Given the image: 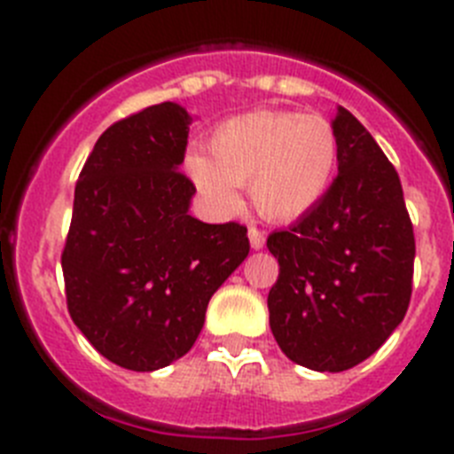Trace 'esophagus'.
Listing matches in <instances>:
<instances>
[{
  "label": "esophagus",
  "instance_id": "esophagus-1",
  "mask_svg": "<svg viewBox=\"0 0 454 454\" xmlns=\"http://www.w3.org/2000/svg\"><path fill=\"white\" fill-rule=\"evenodd\" d=\"M247 239H250V246L252 250H262L266 246V234L262 230H256V227H250L247 230Z\"/></svg>",
  "mask_w": 454,
  "mask_h": 454
}]
</instances>
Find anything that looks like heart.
<instances>
[{"label": "heart", "instance_id": "obj_1", "mask_svg": "<svg viewBox=\"0 0 454 454\" xmlns=\"http://www.w3.org/2000/svg\"><path fill=\"white\" fill-rule=\"evenodd\" d=\"M339 163V136L323 115L252 111L224 120L208 138V156L191 152L186 172L218 214L240 208L239 186L275 223L298 220L330 191Z\"/></svg>", "mask_w": 454, "mask_h": 454}]
</instances>
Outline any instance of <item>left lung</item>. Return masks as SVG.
<instances>
[{"instance_id": "8db88e82", "label": "left lung", "mask_w": 454, "mask_h": 454, "mask_svg": "<svg viewBox=\"0 0 454 454\" xmlns=\"http://www.w3.org/2000/svg\"><path fill=\"white\" fill-rule=\"evenodd\" d=\"M339 175L323 202L268 236L279 263L270 330L291 362L340 372L382 348L411 298L414 230L398 172L359 120L339 106Z\"/></svg>"}]
</instances>
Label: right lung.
<instances>
[{
  "instance_id": "obj_1",
  "label": "right lung",
  "mask_w": 454,
  "mask_h": 454,
  "mask_svg": "<svg viewBox=\"0 0 454 454\" xmlns=\"http://www.w3.org/2000/svg\"><path fill=\"white\" fill-rule=\"evenodd\" d=\"M192 120L163 102L111 124L74 188L61 256L67 309L90 346L127 371L182 359L211 295L250 252L246 227L191 215L195 186L179 166Z\"/></svg>"
}]
</instances>
